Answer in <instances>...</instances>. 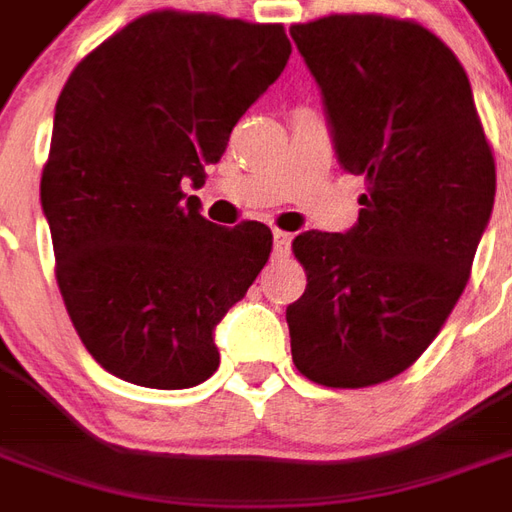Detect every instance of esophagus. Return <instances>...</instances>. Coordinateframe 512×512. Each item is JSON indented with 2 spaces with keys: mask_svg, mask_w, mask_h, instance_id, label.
<instances>
[{
  "mask_svg": "<svg viewBox=\"0 0 512 512\" xmlns=\"http://www.w3.org/2000/svg\"><path fill=\"white\" fill-rule=\"evenodd\" d=\"M290 241H293V235L282 233V230H274V255L277 257L288 255Z\"/></svg>",
  "mask_w": 512,
  "mask_h": 512,
  "instance_id": "obj_1",
  "label": "esophagus"
}]
</instances>
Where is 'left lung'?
I'll return each instance as SVG.
<instances>
[{
  "mask_svg": "<svg viewBox=\"0 0 512 512\" xmlns=\"http://www.w3.org/2000/svg\"><path fill=\"white\" fill-rule=\"evenodd\" d=\"M290 35L340 167L367 178L351 230L293 241L307 290L285 312L290 354L315 384L373 386L414 365L461 299L494 211V156L461 62L428 29L329 16Z\"/></svg>",
  "mask_w": 512,
  "mask_h": 512,
  "instance_id": "1",
  "label": "left lung"
}]
</instances>
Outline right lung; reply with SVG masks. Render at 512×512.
Segmentation results:
<instances>
[{"label":"right lung","instance_id":"right-lung-1","mask_svg":"<svg viewBox=\"0 0 512 512\" xmlns=\"http://www.w3.org/2000/svg\"><path fill=\"white\" fill-rule=\"evenodd\" d=\"M288 57L279 24L161 10L62 87L40 205L62 301L106 373L150 389L216 373L213 332L266 266L271 230L208 222L180 183L200 189Z\"/></svg>","mask_w":512,"mask_h":512}]
</instances>
